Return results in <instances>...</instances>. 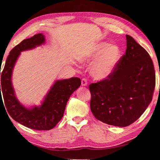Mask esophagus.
Wrapping results in <instances>:
<instances>
[{
	"mask_svg": "<svg viewBox=\"0 0 160 160\" xmlns=\"http://www.w3.org/2000/svg\"><path fill=\"white\" fill-rule=\"evenodd\" d=\"M81 85L82 87H86L87 85V80L85 79V78H83L81 81Z\"/></svg>",
	"mask_w": 160,
	"mask_h": 160,
	"instance_id": "34e87169",
	"label": "esophagus"
}]
</instances>
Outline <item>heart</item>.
<instances>
[{
    "instance_id": "obj_1",
    "label": "heart",
    "mask_w": 160,
    "mask_h": 160,
    "mask_svg": "<svg viewBox=\"0 0 160 160\" xmlns=\"http://www.w3.org/2000/svg\"><path fill=\"white\" fill-rule=\"evenodd\" d=\"M121 57L122 51L118 45L102 42L97 44L89 56L83 57L82 60H94L91 66V75L97 80H104L113 74Z\"/></svg>"
}]
</instances>
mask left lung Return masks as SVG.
Here are the masks:
<instances>
[{
	"mask_svg": "<svg viewBox=\"0 0 160 160\" xmlns=\"http://www.w3.org/2000/svg\"><path fill=\"white\" fill-rule=\"evenodd\" d=\"M127 50L107 79L89 85L91 110L97 120L124 127L133 123L152 100L155 73L148 52L126 35Z\"/></svg>",
	"mask_w": 160,
	"mask_h": 160,
	"instance_id": "obj_1",
	"label": "left lung"
}]
</instances>
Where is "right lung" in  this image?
Segmentation results:
<instances>
[{
	"mask_svg": "<svg viewBox=\"0 0 160 160\" xmlns=\"http://www.w3.org/2000/svg\"><path fill=\"white\" fill-rule=\"evenodd\" d=\"M45 42V36L42 33H38L30 38L23 40L13 48L9 52L1 73L0 85V100H2V96L10 116L26 127L40 131L50 130L55 127L63 116L68 100L81 84L80 79L76 77L56 80L40 106L28 108L20 102L16 96L12 82L13 67L20 52L34 49Z\"/></svg>",
	"mask_w": 160,
	"mask_h": 160,
	"instance_id": "obj_1",
	"label": "right lung"
}]
</instances>
